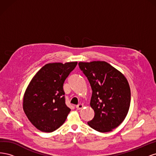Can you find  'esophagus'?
I'll use <instances>...</instances> for the list:
<instances>
[{"mask_svg":"<svg viewBox=\"0 0 156 156\" xmlns=\"http://www.w3.org/2000/svg\"><path fill=\"white\" fill-rule=\"evenodd\" d=\"M83 107V105L81 104V103H79V104H78L77 106H76V108H77L78 110H80L81 109V108Z\"/></svg>","mask_w":156,"mask_h":156,"instance_id":"esophagus-1","label":"esophagus"}]
</instances>
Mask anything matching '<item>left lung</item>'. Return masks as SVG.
<instances>
[{"mask_svg":"<svg viewBox=\"0 0 156 156\" xmlns=\"http://www.w3.org/2000/svg\"><path fill=\"white\" fill-rule=\"evenodd\" d=\"M79 66L92 90L90 106L95 115L88 124L101 133L111 131L121 124L129 111L128 81L120 71L105 61L80 62Z\"/></svg>","mask_w":156,"mask_h":156,"instance_id":"obj_1","label":"left lung"}]
</instances>
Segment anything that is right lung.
I'll return each instance as SVG.
<instances>
[{"instance_id":"add662e5","label":"right lung","mask_w":156,"mask_h":156,"mask_svg":"<svg viewBox=\"0 0 156 156\" xmlns=\"http://www.w3.org/2000/svg\"><path fill=\"white\" fill-rule=\"evenodd\" d=\"M77 62L45 64L28 85L23 108L28 119L37 129L53 132L62 126L71 109L65 103L63 84Z\"/></svg>"}]
</instances>
